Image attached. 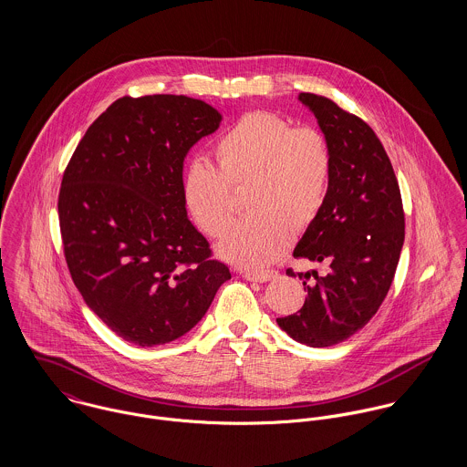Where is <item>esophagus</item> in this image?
<instances>
[{"instance_id": "34e87169", "label": "esophagus", "mask_w": 467, "mask_h": 467, "mask_svg": "<svg viewBox=\"0 0 467 467\" xmlns=\"http://www.w3.org/2000/svg\"><path fill=\"white\" fill-rule=\"evenodd\" d=\"M243 276L246 280H252V282H267V280H273L278 276V271L275 269H246L243 271Z\"/></svg>"}]
</instances>
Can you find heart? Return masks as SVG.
<instances>
[{
    "mask_svg": "<svg viewBox=\"0 0 467 467\" xmlns=\"http://www.w3.org/2000/svg\"><path fill=\"white\" fill-rule=\"evenodd\" d=\"M215 167L191 161L183 172V202L201 230L212 237L224 232L232 210V187L250 183L246 208L223 235L217 252L243 266H265L284 254L295 230L307 228L324 208L333 150L313 128L254 111L241 117L213 145Z\"/></svg>",
    "mask_w": 467,
    "mask_h": 467,
    "instance_id": "b5f03b06",
    "label": "heart"
}]
</instances>
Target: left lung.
Wrapping results in <instances>:
<instances>
[{
  "mask_svg": "<svg viewBox=\"0 0 467 467\" xmlns=\"http://www.w3.org/2000/svg\"><path fill=\"white\" fill-rule=\"evenodd\" d=\"M298 100L331 145L333 178L293 255L329 269L324 276L311 269L317 282H304L302 309L276 324L295 341L322 348L345 341L378 313L400 263L404 213L392 163L368 124L326 97L300 93ZM287 275L295 276L291 269Z\"/></svg>",
  "mask_w": 467,
  "mask_h": 467,
  "instance_id": "left-lung-1",
  "label": "left lung"
}]
</instances>
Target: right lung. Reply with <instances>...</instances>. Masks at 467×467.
I'll use <instances>...</instances> for the list:
<instances>
[{
	"mask_svg": "<svg viewBox=\"0 0 467 467\" xmlns=\"http://www.w3.org/2000/svg\"><path fill=\"white\" fill-rule=\"evenodd\" d=\"M221 120L185 95L124 97L89 126L67 163L59 223L71 278L88 307L138 347L194 329L232 278L210 261L182 194L189 150Z\"/></svg>",
	"mask_w": 467,
	"mask_h": 467,
	"instance_id": "obj_1",
	"label": "right lung"
}]
</instances>
